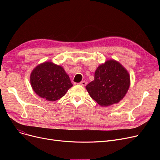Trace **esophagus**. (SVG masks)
<instances>
[{"label": "esophagus", "instance_id": "34e87169", "mask_svg": "<svg viewBox=\"0 0 160 160\" xmlns=\"http://www.w3.org/2000/svg\"><path fill=\"white\" fill-rule=\"evenodd\" d=\"M78 84L80 85V86H86V84H87V82L86 81H82V82L78 83Z\"/></svg>", "mask_w": 160, "mask_h": 160}]
</instances>
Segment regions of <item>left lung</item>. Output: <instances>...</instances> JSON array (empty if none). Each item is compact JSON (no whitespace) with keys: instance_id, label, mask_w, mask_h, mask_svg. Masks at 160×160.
<instances>
[{"instance_id":"1","label":"left lung","mask_w":160,"mask_h":160,"mask_svg":"<svg viewBox=\"0 0 160 160\" xmlns=\"http://www.w3.org/2000/svg\"><path fill=\"white\" fill-rule=\"evenodd\" d=\"M127 71L113 60L100 65L95 72V80L86 86L90 97L101 106L118 103L130 87Z\"/></svg>"}]
</instances>
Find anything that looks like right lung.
<instances>
[{"instance_id": "1", "label": "right lung", "mask_w": 160, "mask_h": 160, "mask_svg": "<svg viewBox=\"0 0 160 160\" xmlns=\"http://www.w3.org/2000/svg\"><path fill=\"white\" fill-rule=\"evenodd\" d=\"M30 83L35 93L48 101L60 99L72 86L63 67L52 62L38 65L31 73Z\"/></svg>"}]
</instances>
